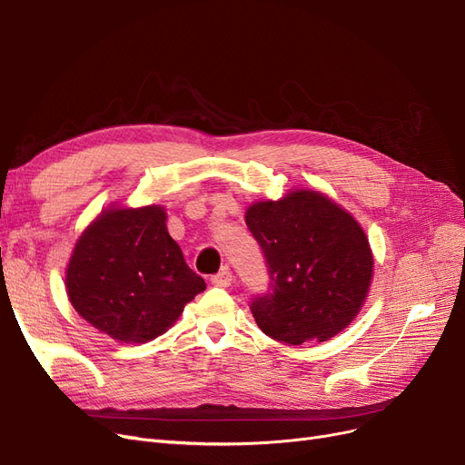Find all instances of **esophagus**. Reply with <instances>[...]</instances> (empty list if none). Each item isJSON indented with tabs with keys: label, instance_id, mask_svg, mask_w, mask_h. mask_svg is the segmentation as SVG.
<instances>
[{
	"label": "esophagus",
	"instance_id": "obj_1",
	"mask_svg": "<svg viewBox=\"0 0 465 465\" xmlns=\"http://www.w3.org/2000/svg\"><path fill=\"white\" fill-rule=\"evenodd\" d=\"M212 282H213L215 286H231V282H232V273H231L229 269H223V271H219L217 275L212 277Z\"/></svg>",
	"mask_w": 465,
	"mask_h": 465
}]
</instances>
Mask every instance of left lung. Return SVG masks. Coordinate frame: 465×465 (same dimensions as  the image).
Segmentation results:
<instances>
[{
    "label": "left lung",
    "mask_w": 465,
    "mask_h": 465,
    "mask_svg": "<svg viewBox=\"0 0 465 465\" xmlns=\"http://www.w3.org/2000/svg\"><path fill=\"white\" fill-rule=\"evenodd\" d=\"M246 225L267 260L271 292L252 313L271 339L325 342L360 313L373 279V253L360 223L317 190L255 202Z\"/></svg>",
    "instance_id": "left-lung-1"
}]
</instances>
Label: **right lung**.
I'll return each mask as SVG.
<instances>
[{"instance_id": "obj_1", "label": "right lung", "mask_w": 465, "mask_h": 465, "mask_svg": "<svg viewBox=\"0 0 465 465\" xmlns=\"http://www.w3.org/2000/svg\"><path fill=\"white\" fill-rule=\"evenodd\" d=\"M162 205H111L78 236L65 271L78 315L124 344L163 334L205 291L167 231Z\"/></svg>"}]
</instances>
